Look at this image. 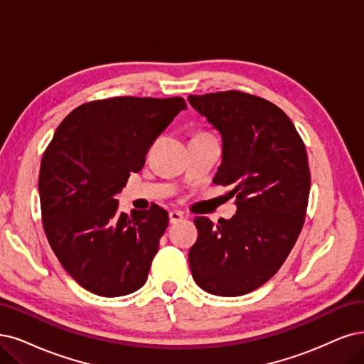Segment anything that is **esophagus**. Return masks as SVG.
<instances>
[{"label": "esophagus", "instance_id": "obj_1", "mask_svg": "<svg viewBox=\"0 0 364 364\" xmlns=\"http://www.w3.org/2000/svg\"><path fill=\"white\" fill-rule=\"evenodd\" d=\"M183 219H184V216H183V213H180V211H171L169 213V222L171 223L181 222Z\"/></svg>", "mask_w": 364, "mask_h": 364}]
</instances>
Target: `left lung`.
I'll use <instances>...</instances> for the list:
<instances>
[{
    "label": "left lung",
    "instance_id": "left-lung-1",
    "mask_svg": "<svg viewBox=\"0 0 364 364\" xmlns=\"http://www.w3.org/2000/svg\"><path fill=\"white\" fill-rule=\"evenodd\" d=\"M187 100L220 132L213 181L230 186L237 204L218 225L195 218L191 272L210 294L245 295L277 273L301 232L311 191L306 146L289 117L262 97L231 90Z\"/></svg>",
    "mask_w": 364,
    "mask_h": 364
}]
</instances>
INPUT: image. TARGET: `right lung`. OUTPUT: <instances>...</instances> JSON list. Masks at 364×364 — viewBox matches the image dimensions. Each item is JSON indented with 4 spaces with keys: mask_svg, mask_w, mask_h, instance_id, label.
Here are the masks:
<instances>
[{
    "mask_svg": "<svg viewBox=\"0 0 364 364\" xmlns=\"http://www.w3.org/2000/svg\"><path fill=\"white\" fill-rule=\"evenodd\" d=\"M183 97H111L77 106L48 145L38 193L49 245L77 284L102 297L138 291L146 282L168 213H118L115 195L138 172Z\"/></svg>",
    "mask_w": 364,
    "mask_h": 364,
    "instance_id": "obj_1",
    "label": "right lung"
}]
</instances>
